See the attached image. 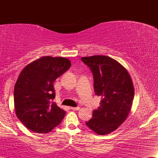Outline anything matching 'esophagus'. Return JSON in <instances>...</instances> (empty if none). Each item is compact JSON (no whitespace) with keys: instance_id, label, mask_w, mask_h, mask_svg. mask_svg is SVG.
Instances as JSON below:
<instances>
[{"instance_id":"obj_1","label":"esophagus","mask_w":158,"mask_h":158,"mask_svg":"<svg viewBox=\"0 0 158 158\" xmlns=\"http://www.w3.org/2000/svg\"><path fill=\"white\" fill-rule=\"evenodd\" d=\"M71 108V110H79V107H72V108Z\"/></svg>"}]
</instances>
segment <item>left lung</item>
Masks as SVG:
<instances>
[{
  "mask_svg": "<svg viewBox=\"0 0 158 158\" xmlns=\"http://www.w3.org/2000/svg\"><path fill=\"white\" fill-rule=\"evenodd\" d=\"M81 59L91 70L94 92L101 97L100 106L85 124L98 135H108L126 120L131 108L135 89L131 77L123 65L108 56Z\"/></svg>",
  "mask_w": 158,
  "mask_h": 158,
  "instance_id": "8db88e82",
  "label": "left lung"
}]
</instances>
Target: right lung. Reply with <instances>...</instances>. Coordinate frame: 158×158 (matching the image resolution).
<instances>
[{"instance_id": "right-lung-1", "label": "right lung", "mask_w": 158, "mask_h": 158, "mask_svg": "<svg viewBox=\"0 0 158 158\" xmlns=\"http://www.w3.org/2000/svg\"><path fill=\"white\" fill-rule=\"evenodd\" d=\"M71 66L69 59L44 56L25 67L14 89L15 114L28 129L48 133L60 124L64 110L56 102L54 81Z\"/></svg>"}]
</instances>
